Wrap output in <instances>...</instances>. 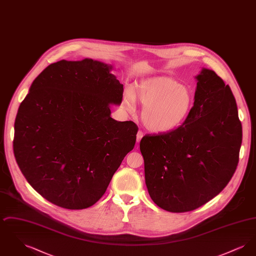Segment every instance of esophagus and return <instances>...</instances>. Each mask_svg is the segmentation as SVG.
<instances>
[{"label": "esophagus", "mask_w": 256, "mask_h": 256, "mask_svg": "<svg viewBox=\"0 0 256 256\" xmlns=\"http://www.w3.org/2000/svg\"><path fill=\"white\" fill-rule=\"evenodd\" d=\"M143 135H144V134L141 132V130H139L138 132H137V143H139L140 141H141V139H142V137H143Z\"/></svg>", "instance_id": "obj_1"}]
</instances>
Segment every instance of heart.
Returning a JSON list of instances; mask_svg holds the SVG:
<instances>
[{"label":"heart","mask_w":256,"mask_h":256,"mask_svg":"<svg viewBox=\"0 0 256 256\" xmlns=\"http://www.w3.org/2000/svg\"><path fill=\"white\" fill-rule=\"evenodd\" d=\"M134 98L143 106L142 122L152 132H169L182 126L193 108V95L186 86L170 78L158 76L140 82L122 98L126 110L134 108Z\"/></svg>","instance_id":"obj_1"}]
</instances>
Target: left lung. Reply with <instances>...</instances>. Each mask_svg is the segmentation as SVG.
Listing matches in <instances>:
<instances>
[{
    "mask_svg": "<svg viewBox=\"0 0 256 256\" xmlns=\"http://www.w3.org/2000/svg\"><path fill=\"white\" fill-rule=\"evenodd\" d=\"M187 120L169 132L140 142L150 196L160 208L182 213L219 194L239 162L242 124L230 87L202 68Z\"/></svg>",
    "mask_w": 256,
    "mask_h": 256,
    "instance_id": "left-lung-1",
    "label": "left lung"
}]
</instances>
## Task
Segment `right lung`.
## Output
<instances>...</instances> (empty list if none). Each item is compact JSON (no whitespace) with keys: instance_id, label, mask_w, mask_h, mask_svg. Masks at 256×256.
Returning <instances> with one entry per match:
<instances>
[{"instance_id":"obj_1","label":"right lung","mask_w":256,"mask_h":256,"mask_svg":"<svg viewBox=\"0 0 256 256\" xmlns=\"http://www.w3.org/2000/svg\"><path fill=\"white\" fill-rule=\"evenodd\" d=\"M111 65L86 58L49 65L34 80L14 124L13 150L32 187L58 206H92L132 150L138 126L110 117L124 86Z\"/></svg>"}]
</instances>
